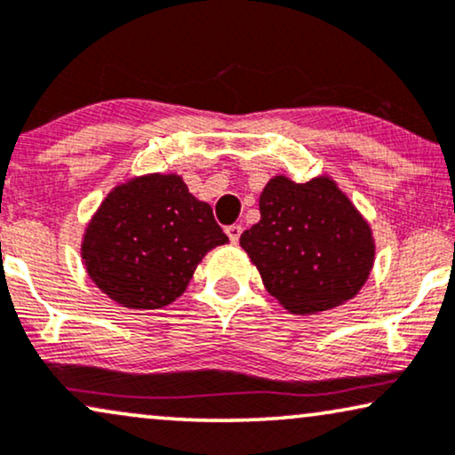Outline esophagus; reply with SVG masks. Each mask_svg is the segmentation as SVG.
I'll return each mask as SVG.
<instances>
[{"instance_id": "esophagus-1", "label": "esophagus", "mask_w": 455, "mask_h": 455, "mask_svg": "<svg viewBox=\"0 0 455 455\" xmlns=\"http://www.w3.org/2000/svg\"><path fill=\"white\" fill-rule=\"evenodd\" d=\"M241 231H243V228H241V224H231V227H227V235H228V239L233 241V243H237V241H239Z\"/></svg>"}]
</instances>
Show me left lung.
Here are the masks:
<instances>
[{
  "label": "left lung",
  "instance_id": "8db88e82",
  "mask_svg": "<svg viewBox=\"0 0 455 455\" xmlns=\"http://www.w3.org/2000/svg\"><path fill=\"white\" fill-rule=\"evenodd\" d=\"M239 243L264 287L294 315H315L353 298L370 277L371 228L327 176L298 185L270 178L260 195V222Z\"/></svg>",
  "mask_w": 455,
  "mask_h": 455
}]
</instances>
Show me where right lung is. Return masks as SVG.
Here are the masks:
<instances>
[{"mask_svg": "<svg viewBox=\"0 0 455 455\" xmlns=\"http://www.w3.org/2000/svg\"><path fill=\"white\" fill-rule=\"evenodd\" d=\"M228 241L212 208L180 176L148 174L115 187L85 228L90 279L125 308H164L187 290L201 258Z\"/></svg>", "mask_w": 455, "mask_h": 455, "instance_id": "add662e5", "label": "right lung"}]
</instances>
